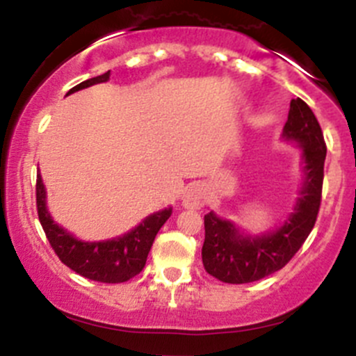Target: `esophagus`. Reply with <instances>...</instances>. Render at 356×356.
Instances as JSON below:
<instances>
[{"label": "esophagus", "instance_id": "esophagus-1", "mask_svg": "<svg viewBox=\"0 0 356 356\" xmlns=\"http://www.w3.org/2000/svg\"><path fill=\"white\" fill-rule=\"evenodd\" d=\"M207 202V191L203 186L200 184H193L189 186L188 189L184 191V196H182V203H184L186 209H202Z\"/></svg>", "mask_w": 356, "mask_h": 356}]
</instances>
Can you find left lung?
Here are the masks:
<instances>
[{"mask_svg":"<svg viewBox=\"0 0 356 356\" xmlns=\"http://www.w3.org/2000/svg\"><path fill=\"white\" fill-rule=\"evenodd\" d=\"M284 137L301 144L305 160L301 198L284 226L262 236H247L213 212L205 216L202 261L207 273L224 284H250L282 270L315 226L322 202L327 146L318 120L302 99L291 101Z\"/></svg>","mask_w":356,"mask_h":356,"instance_id":"8db88e82","label":"left lung"}]
</instances>
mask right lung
Masks as SVG:
<instances>
[{
    "mask_svg": "<svg viewBox=\"0 0 356 356\" xmlns=\"http://www.w3.org/2000/svg\"><path fill=\"white\" fill-rule=\"evenodd\" d=\"M108 79L109 71L72 86L67 95L72 94V92L81 90V88H86V86L95 85V83L108 81ZM44 198H47L44 186L43 181H41V175L38 174V217H40V222L43 226V231L47 234L48 241H50L51 248L57 254V257L72 271L88 278V280L102 282V284H122V282L130 280V278H134L143 271L154 236H156L160 227L167 222L172 213V209H165L161 212L146 217L139 226L134 227L130 233L123 234V236L115 238V240L88 243V241L76 240L72 234H69L67 231L62 229L58 224L51 220L47 205H44Z\"/></svg>",
    "mask_w": 356,
    "mask_h": 356,
    "instance_id": "right-lung-1",
    "label": "right lung"
}]
</instances>
